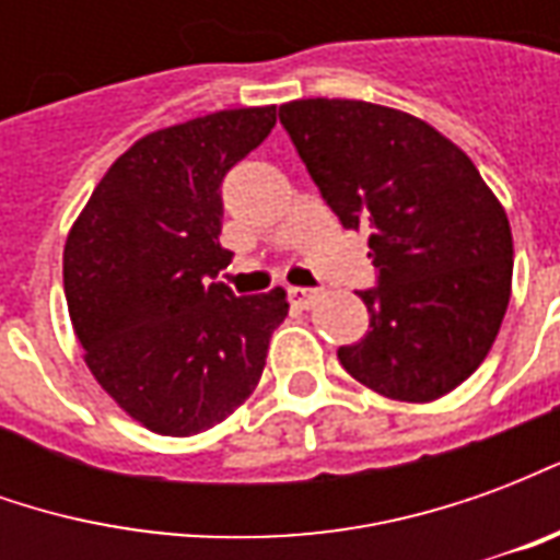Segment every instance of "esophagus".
<instances>
[{
    "instance_id": "esophagus-1",
    "label": "esophagus",
    "mask_w": 560,
    "mask_h": 560,
    "mask_svg": "<svg viewBox=\"0 0 560 560\" xmlns=\"http://www.w3.org/2000/svg\"><path fill=\"white\" fill-rule=\"evenodd\" d=\"M291 300L293 305L308 308V305H315L320 300V291H315V288H291Z\"/></svg>"
}]
</instances>
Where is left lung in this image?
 <instances>
[{"instance_id":"8db88e82","label":"left lung","mask_w":560,"mask_h":560,"mask_svg":"<svg viewBox=\"0 0 560 560\" xmlns=\"http://www.w3.org/2000/svg\"><path fill=\"white\" fill-rule=\"evenodd\" d=\"M279 119L327 207L348 231H369V332L339 348V363L387 399H441L477 372L504 320V207L474 161L411 114L303 98L281 104Z\"/></svg>"}]
</instances>
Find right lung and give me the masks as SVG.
<instances>
[{
    "label": "right lung",
    "instance_id": "right-lung-1",
    "mask_svg": "<svg viewBox=\"0 0 560 560\" xmlns=\"http://www.w3.org/2000/svg\"><path fill=\"white\" fill-rule=\"evenodd\" d=\"M276 126V107H240L161 128L95 185L62 255L68 315L83 360L149 432L188 438L228 420L267 365L288 293L233 296L215 281L221 179Z\"/></svg>",
    "mask_w": 560,
    "mask_h": 560
}]
</instances>
